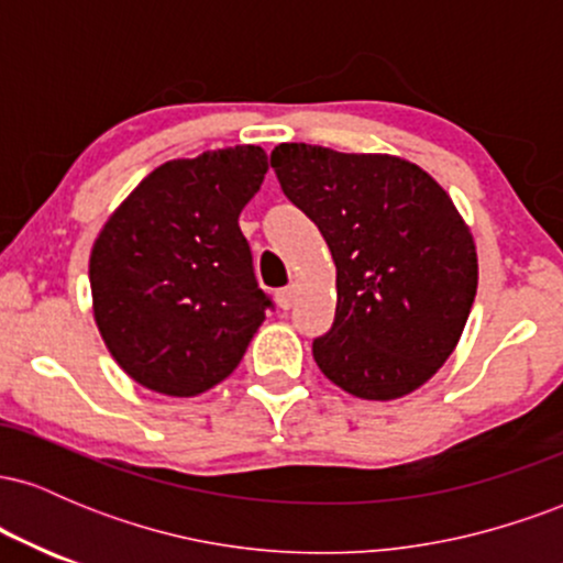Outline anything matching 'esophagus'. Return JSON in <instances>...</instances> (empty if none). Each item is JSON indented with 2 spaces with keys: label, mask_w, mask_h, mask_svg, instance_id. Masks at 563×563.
Instances as JSON below:
<instances>
[{
  "label": "esophagus",
  "mask_w": 563,
  "mask_h": 563,
  "mask_svg": "<svg viewBox=\"0 0 563 563\" xmlns=\"http://www.w3.org/2000/svg\"><path fill=\"white\" fill-rule=\"evenodd\" d=\"M275 299H277V303H280V309H290V307H294V301H296V288L294 286L280 288L275 294Z\"/></svg>",
  "instance_id": "1"
}]
</instances>
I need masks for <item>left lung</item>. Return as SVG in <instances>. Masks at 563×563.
Instances as JSON below:
<instances>
[{
  "mask_svg": "<svg viewBox=\"0 0 563 563\" xmlns=\"http://www.w3.org/2000/svg\"><path fill=\"white\" fill-rule=\"evenodd\" d=\"M269 161L335 262V318L314 339V363L360 399L416 391L461 341L479 283L455 203L421 166L386 153L283 142Z\"/></svg>",
  "mask_w": 563,
  "mask_h": 563,
  "instance_id": "8db88e82",
  "label": "left lung"
}]
</instances>
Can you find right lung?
<instances>
[{
    "label": "right lung",
    "instance_id": "right-lung-1",
    "mask_svg": "<svg viewBox=\"0 0 563 563\" xmlns=\"http://www.w3.org/2000/svg\"><path fill=\"white\" fill-rule=\"evenodd\" d=\"M267 169L256 145L166 161L97 235L95 322L121 371L145 389L209 391L260 331L273 301L256 283L238 217Z\"/></svg>",
    "mask_w": 563,
    "mask_h": 563
}]
</instances>
